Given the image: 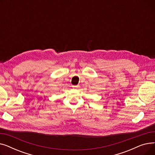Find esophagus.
I'll return each instance as SVG.
<instances>
[{
  "mask_svg": "<svg viewBox=\"0 0 155 155\" xmlns=\"http://www.w3.org/2000/svg\"><path fill=\"white\" fill-rule=\"evenodd\" d=\"M72 87H73V88H78L79 87V86H78V85H73Z\"/></svg>",
  "mask_w": 155,
  "mask_h": 155,
  "instance_id": "1",
  "label": "esophagus"
}]
</instances>
